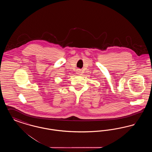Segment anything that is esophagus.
I'll list each match as a JSON object with an SVG mask.
<instances>
[{"instance_id": "34e87169", "label": "esophagus", "mask_w": 152, "mask_h": 152, "mask_svg": "<svg viewBox=\"0 0 152 152\" xmlns=\"http://www.w3.org/2000/svg\"><path fill=\"white\" fill-rule=\"evenodd\" d=\"M76 73H77V74H79L81 73V70L80 69H77V70H76Z\"/></svg>"}]
</instances>
